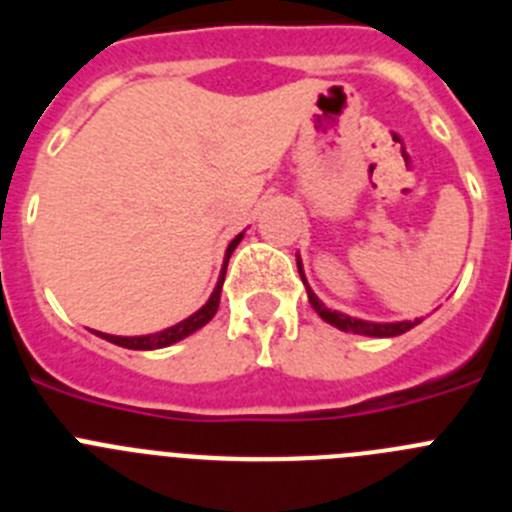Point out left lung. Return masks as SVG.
<instances>
[{"label":"left lung","mask_w":512,"mask_h":512,"mask_svg":"<svg viewBox=\"0 0 512 512\" xmlns=\"http://www.w3.org/2000/svg\"><path fill=\"white\" fill-rule=\"evenodd\" d=\"M297 271H300L302 284H305V289H307V300H310L312 310L318 312V315H320V318L325 320V323L336 325L338 330H346V333H356V336L392 338V336H402V333H405V330L415 328V325L420 323V320H400V323H372V320L351 318V315H346V312L330 310V307H325L323 302L318 300V295H315V292H312V289H310V284H307V279H305V271H302L300 253H297Z\"/></svg>","instance_id":"1"}]
</instances>
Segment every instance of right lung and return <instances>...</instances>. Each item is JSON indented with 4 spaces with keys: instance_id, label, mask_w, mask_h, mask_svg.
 Wrapping results in <instances>:
<instances>
[{
    "instance_id": "1",
    "label": "right lung",
    "mask_w": 512,
    "mask_h": 512,
    "mask_svg": "<svg viewBox=\"0 0 512 512\" xmlns=\"http://www.w3.org/2000/svg\"><path fill=\"white\" fill-rule=\"evenodd\" d=\"M241 238H243V233H238L233 238V241L228 243V251H225L223 269H220V279H217L215 289H212L210 300H207L205 305L200 307V310L194 312V315H189L187 320L171 325V328L158 330V333H148V336H110V333H99V330H94V333H97L99 338H104V341H110V343H115V346H122V348H133V351H153V348H166V346H171V343H176V341H182V338L192 336L194 330H200L202 325H207L212 318H215L217 307H220V292H223L228 259H230V253L235 251V246L241 243Z\"/></svg>"
}]
</instances>
